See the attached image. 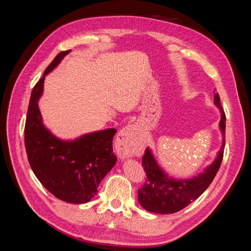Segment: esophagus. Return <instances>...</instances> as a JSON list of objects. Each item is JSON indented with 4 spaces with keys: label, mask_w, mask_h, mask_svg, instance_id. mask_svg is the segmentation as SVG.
Listing matches in <instances>:
<instances>
[{
    "label": "esophagus",
    "mask_w": 251,
    "mask_h": 251,
    "mask_svg": "<svg viewBox=\"0 0 251 251\" xmlns=\"http://www.w3.org/2000/svg\"><path fill=\"white\" fill-rule=\"evenodd\" d=\"M119 142L121 146V148H119L121 157L126 158L134 155L138 143L136 127L133 126H126L119 135Z\"/></svg>",
    "instance_id": "obj_1"
}]
</instances>
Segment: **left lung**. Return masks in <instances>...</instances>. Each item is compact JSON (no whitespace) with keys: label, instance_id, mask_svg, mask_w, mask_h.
<instances>
[{"label":"left lung","instance_id":"left-lung-1","mask_svg":"<svg viewBox=\"0 0 251 251\" xmlns=\"http://www.w3.org/2000/svg\"><path fill=\"white\" fill-rule=\"evenodd\" d=\"M215 104L221 111L220 130L223 139L217 158L209 166L192 179H173L169 177L158 165L151 151L147 148L142 157V166L147 174L148 180L138 189V201L148 211L155 214H174L186 207L206 191L216 177L221 165L225 147V113L220 103L218 93L214 95Z\"/></svg>","mask_w":251,"mask_h":251}]
</instances>
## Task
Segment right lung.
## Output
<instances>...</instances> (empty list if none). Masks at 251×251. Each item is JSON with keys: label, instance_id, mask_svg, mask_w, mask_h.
<instances>
[{"label": "right lung", "instance_id": "obj_1", "mask_svg": "<svg viewBox=\"0 0 251 251\" xmlns=\"http://www.w3.org/2000/svg\"><path fill=\"white\" fill-rule=\"evenodd\" d=\"M69 52L58 53L32 90L25 124V147L29 164L43 186L59 200L82 204L97 194L98 185L117 161L112 146L117 131L107 128L66 141L43 125L39 100L45 76Z\"/></svg>", "mask_w": 251, "mask_h": 251}]
</instances>
